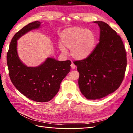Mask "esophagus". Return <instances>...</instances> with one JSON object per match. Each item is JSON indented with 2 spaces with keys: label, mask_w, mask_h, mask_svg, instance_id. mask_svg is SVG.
Instances as JSON below:
<instances>
[{
  "label": "esophagus",
  "mask_w": 133,
  "mask_h": 133,
  "mask_svg": "<svg viewBox=\"0 0 133 133\" xmlns=\"http://www.w3.org/2000/svg\"><path fill=\"white\" fill-rule=\"evenodd\" d=\"M71 68H72V69H75V67H76V66L75 65V64H74V63H72L71 64Z\"/></svg>",
  "instance_id": "obj_1"
}]
</instances>
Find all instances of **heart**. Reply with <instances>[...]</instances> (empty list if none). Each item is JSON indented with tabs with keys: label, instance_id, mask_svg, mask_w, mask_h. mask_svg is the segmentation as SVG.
I'll return each instance as SVG.
<instances>
[{
	"label": "heart",
	"instance_id": "obj_1",
	"mask_svg": "<svg viewBox=\"0 0 133 133\" xmlns=\"http://www.w3.org/2000/svg\"><path fill=\"white\" fill-rule=\"evenodd\" d=\"M60 50L66 53L70 49L72 57L76 60H83L89 57L96 45V39L93 31L79 26L64 29L60 35Z\"/></svg>",
	"mask_w": 133,
	"mask_h": 133
}]
</instances>
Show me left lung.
Here are the masks:
<instances>
[{"mask_svg":"<svg viewBox=\"0 0 133 133\" xmlns=\"http://www.w3.org/2000/svg\"><path fill=\"white\" fill-rule=\"evenodd\" d=\"M100 29L99 43L87 58L76 61L79 87L87 99L103 98L121 85L125 73L127 52L116 32L101 21L94 22Z\"/></svg>","mask_w":133,"mask_h":133,"instance_id":"obj_1","label":"left lung"}]
</instances>
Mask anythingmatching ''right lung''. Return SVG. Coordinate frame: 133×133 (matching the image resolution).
<instances>
[{
    "instance_id": "obj_1",
    "label": "right lung",
    "mask_w": 133,
    "mask_h": 133,
    "mask_svg": "<svg viewBox=\"0 0 133 133\" xmlns=\"http://www.w3.org/2000/svg\"><path fill=\"white\" fill-rule=\"evenodd\" d=\"M41 24L38 21L30 23L14 35L6 59L9 76L14 87L28 98L47 102L57 94L60 83L69 73L71 62L49 58L37 67H28L22 63L17 54V41L27 32L39 28Z\"/></svg>"
}]
</instances>
